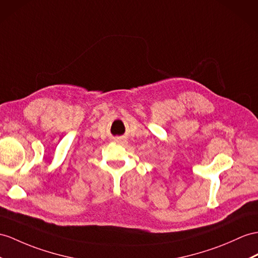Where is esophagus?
<instances>
[{"label":"esophagus","instance_id":"1","mask_svg":"<svg viewBox=\"0 0 258 258\" xmlns=\"http://www.w3.org/2000/svg\"><path fill=\"white\" fill-rule=\"evenodd\" d=\"M117 142H119V143H125V140H123V139H118V140H116Z\"/></svg>","mask_w":258,"mask_h":258}]
</instances>
